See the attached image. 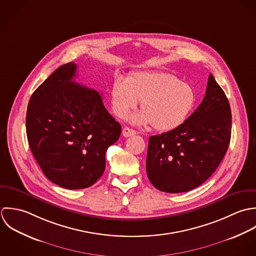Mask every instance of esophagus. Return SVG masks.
Instances as JSON below:
<instances>
[{
  "label": "esophagus",
  "mask_w": 256,
  "mask_h": 256,
  "mask_svg": "<svg viewBox=\"0 0 256 256\" xmlns=\"http://www.w3.org/2000/svg\"><path fill=\"white\" fill-rule=\"evenodd\" d=\"M136 134V130H134L132 128H128V126L124 128V130H122V136H124V138L132 136H134Z\"/></svg>",
  "instance_id": "34e87169"
}]
</instances>
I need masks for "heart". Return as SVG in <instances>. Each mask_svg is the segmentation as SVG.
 <instances>
[{"label":"heart","mask_w":256,"mask_h":256,"mask_svg":"<svg viewBox=\"0 0 256 256\" xmlns=\"http://www.w3.org/2000/svg\"><path fill=\"white\" fill-rule=\"evenodd\" d=\"M114 112L124 118L138 101L142 112L132 116L138 124H150L158 132H171L184 124L196 104L191 86L166 72H138L118 78L110 91Z\"/></svg>","instance_id":"1"}]
</instances>
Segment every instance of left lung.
I'll return each mask as SVG.
<instances>
[{
    "mask_svg": "<svg viewBox=\"0 0 256 256\" xmlns=\"http://www.w3.org/2000/svg\"><path fill=\"white\" fill-rule=\"evenodd\" d=\"M232 112L228 98L210 74L206 95L178 128L148 140L146 173L156 189L182 193L203 184L228 150Z\"/></svg>",
    "mask_w": 256,
    "mask_h": 256,
    "instance_id": "8db88e82",
    "label": "left lung"
}]
</instances>
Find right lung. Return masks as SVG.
Masks as SVG:
<instances>
[{
	"instance_id": "obj_1",
	"label": "right lung",
	"mask_w": 256,
	"mask_h": 256,
	"mask_svg": "<svg viewBox=\"0 0 256 256\" xmlns=\"http://www.w3.org/2000/svg\"><path fill=\"white\" fill-rule=\"evenodd\" d=\"M77 65H61L34 92L26 112L30 148L54 184L84 189L106 167V152L122 126L108 114L101 95L73 81Z\"/></svg>"
}]
</instances>
